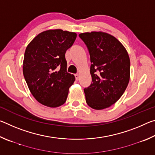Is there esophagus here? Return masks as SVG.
<instances>
[{
  "label": "esophagus",
  "mask_w": 155,
  "mask_h": 155,
  "mask_svg": "<svg viewBox=\"0 0 155 155\" xmlns=\"http://www.w3.org/2000/svg\"><path fill=\"white\" fill-rule=\"evenodd\" d=\"M75 78H76V80H77V81L79 80V74H75Z\"/></svg>",
  "instance_id": "esophagus-1"
}]
</instances>
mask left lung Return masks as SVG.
Instances as JSON below:
<instances>
[{
  "label": "left lung",
  "mask_w": 155,
  "mask_h": 155,
  "mask_svg": "<svg viewBox=\"0 0 155 155\" xmlns=\"http://www.w3.org/2000/svg\"><path fill=\"white\" fill-rule=\"evenodd\" d=\"M90 55L91 85L84 89L86 103L94 109L111 107L124 94L130 79V59L114 36L101 31L79 34Z\"/></svg>",
  "instance_id": "obj_1"
}]
</instances>
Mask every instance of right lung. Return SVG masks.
Here are the masks:
<instances>
[{"label": "right lung", "instance_id": "1", "mask_svg": "<svg viewBox=\"0 0 155 155\" xmlns=\"http://www.w3.org/2000/svg\"><path fill=\"white\" fill-rule=\"evenodd\" d=\"M77 33L61 29L47 30L28 44L23 61V74L31 93L39 103L57 107L66 101L75 77L67 72L65 53Z\"/></svg>", "mask_w": 155, "mask_h": 155}]
</instances>
